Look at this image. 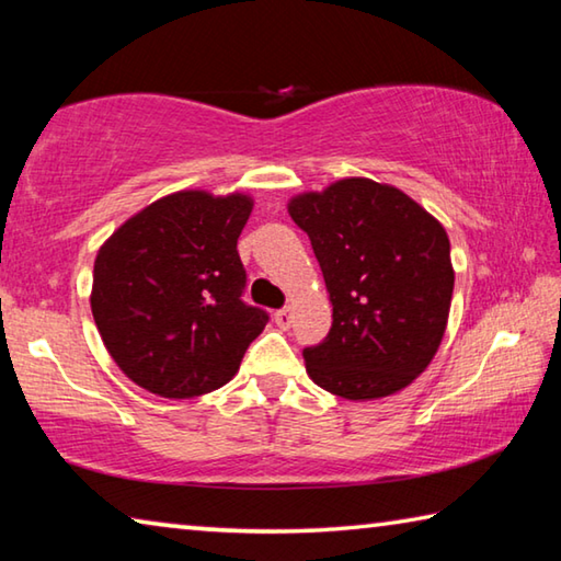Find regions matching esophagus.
Segmentation results:
<instances>
[{
  "mask_svg": "<svg viewBox=\"0 0 561 561\" xmlns=\"http://www.w3.org/2000/svg\"><path fill=\"white\" fill-rule=\"evenodd\" d=\"M273 318H275V323H278V328H290V323H293V313H290V308H280V310H275Z\"/></svg>",
  "mask_w": 561,
  "mask_h": 561,
  "instance_id": "obj_1",
  "label": "esophagus"
}]
</instances>
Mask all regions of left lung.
I'll return each instance as SVG.
<instances>
[{
	"label": "left lung",
	"instance_id": "1",
	"mask_svg": "<svg viewBox=\"0 0 561 561\" xmlns=\"http://www.w3.org/2000/svg\"><path fill=\"white\" fill-rule=\"evenodd\" d=\"M333 302V325L302 351L308 375L345 400L385 398L433 360L455 273L445 228L410 196L345 179L290 201Z\"/></svg>",
	"mask_w": 561,
	"mask_h": 561
}]
</instances>
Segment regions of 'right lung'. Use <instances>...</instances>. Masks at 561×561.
<instances>
[{
    "mask_svg": "<svg viewBox=\"0 0 561 561\" xmlns=\"http://www.w3.org/2000/svg\"><path fill=\"white\" fill-rule=\"evenodd\" d=\"M251 198L179 191L99 248L91 313L116 365L161 398H196L233 378L268 323L248 306L236 251Z\"/></svg>",
    "mask_w": 561,
    "mask_h": 561,
    "instance_id": "1",
    "label": "right lung"
}]
</instances>
